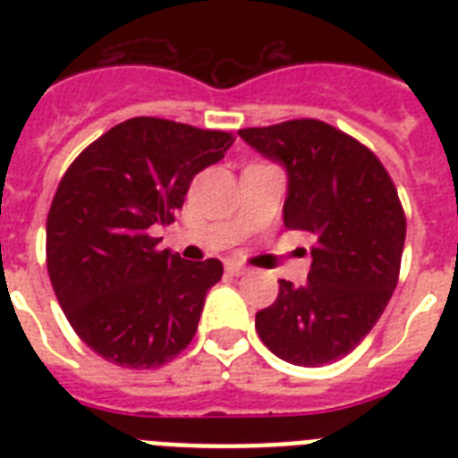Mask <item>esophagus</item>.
<instances>
[{
	"label": "esophagus",
	"mask_w": 458,
	"mask_h": 458,
	"mask_svg": "<svg viewBox=\"0 0 458 458\" xmlns=\"http://www.w3.org/2000/svg\"><path fill=\"white\" fill-rule=\"evenodd\" d=\"M225 271H228L230 276H244L247 268H244L242 264H237V261H228V264H225Z\"/></svg>",
	"instance_id": "obj_1"
}]
</instances>
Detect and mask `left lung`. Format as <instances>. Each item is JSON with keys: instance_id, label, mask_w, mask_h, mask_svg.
Listing matches in <instances>:
<instances>
[{"instance_id": "8db88e82", "label": "left lung", "mask_w": 458, "mask_h": 458, "mask_svg": "<svg viewBox=\"0 0 458 458\" xmlns=\"http://www.w3.org/2000/svg\"><path fill=\"white\" fill-rule=\"evenodd\" d=\"M240 138L285 165V228L313 237L309 280H280L278 300L257 313L259 337L294 366L337 361L397 287L406 237L397 187L369 147L316 118L244 128Z\"/></svg>"}]
</instances>
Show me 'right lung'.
Segmentation results:
<instances>
[{
  "label": "right lung",
  "mask_w": 458,
  "mask_h": 458,
  "mask_svg": "<svg viewBox=\"0 0 458 458\" xmlns=\"http://www.w3.org/2000/svg\"><path fill=\"white\" fill-rule=\"evenodd\" d=\"M235 138L165 118L114 125L64 173L47 216V271L85 344L123 369H158L197 333L218 259L157 250L152 225L173 221L190 182Z\"/></svg>",
  "instance_id": "right-lung-1"
}]
</instances>
